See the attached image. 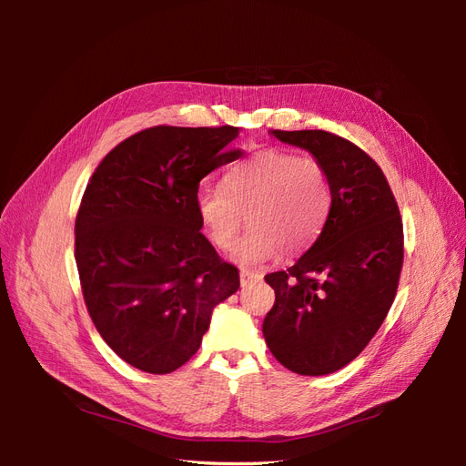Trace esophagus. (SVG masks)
Listing matches in <instances>:
<instances>
[{
    "mask_svg": "<svg viewBox=\"0 0 466 466\" xmlns=\"http://www.w3.org/2000/svg\"><path fill=\"white\" fill-rule=\"evenodd\" d=\"M258 279H262L260 274L241 270V286H247V284H250V281H258Z\"/></svg>",
    "mask_w": 466,
    "mask_h": 466,
    "instance_id": "esophagus-1",
    "label": "esophagus"
}]
</instances>
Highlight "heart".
<instances>
[{"label": "heart", "instance_id": "b5f03b06", "mask_svg": "<svg viewBox=\"0 0 466 466\" xmlns=\"http://www.w3.org/2000/svg\"><path fill=\"white\" fill-rule=\"evenodd\" d=\"M329 173L317 159L266 149L237 165L223 187L196 194V214L218 248L237 241L248 218L250 231L231 252L233 262L258 268L286 255H299L315 243L330 209Z\"/></svg>", "mask_w": 466, "mask_h": 466}]
</instances>
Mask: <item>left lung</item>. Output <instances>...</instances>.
I'll list each match as a JSON object with an SVG mask.
<instances>
[{"label":"left lung","mask_w":466,"mask_h":466,"mask_svg":"<svg viewBox=\"0 0 466 466\" xmlns=\"http://www.w3.org/2000/svg\"><path fill=\"white\" fill-rule=\"evenodd\" d=\"M327 168L332 202L313 247L288 270L266 274L276 293L262 332L293 373L329 375L356 360L383 324L404 258L400 211L368 153L324 130H272Z\"/></svg>","instance_id":"obj_1"}]
</instances>
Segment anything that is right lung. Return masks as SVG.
<instances>
[{
    "label": "right lung",
    "instance_id": "right-lung-1",
    "mask_svg": "<svg viewBox=\"0 0 466 466\" xmlns=\"http://www.w3.org/2000/svg\"><path fill=\"white\" fill-rule=\"evenodd\" d=\"M238 128L153 126L95 168L76 218L83 299L103 340L132 368L171 373L202 344L238 270L200 233V180L243 157Z\"/></svg>",
    "mask_w": 466,
    "mask_h": 466
}]
</instances>
